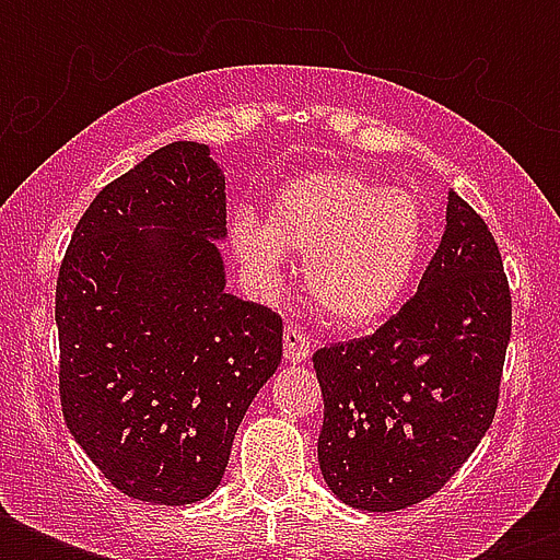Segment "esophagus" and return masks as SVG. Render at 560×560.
I'll return each mask as SVG.
<instances>
[{"mask_svg":"<svg viewBox=\"0 0 560 560\" xmlns=\"http://www.w3.org/2000/svg\"><path fill=\"white\" fill-rule=\"evenodd\" d=\"M311 358V342L305 340V334L288 325L284 328V360L288 363H305Z\"/></svg>","mask_w":560,"mask_h":560,"instance_id":"esophagus-1","label":"esophagus"}]
</instances>
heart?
Masks as SVG:
<instances>
[{"mask_svg": "<svg viewBox=\"0 0 560 560\" xmlns=\"http://www.w3.org/2000/svg\"><path fill=\"white\" fill-rule=\"evenodd\" d=\"M427 241L421 197L360 171L325 168L290 179L267 220L229 223L232 255L255 288L284 279V253L305 258V290L325 323L360 331L392 314L416 276Z\"/></svg>", "mask_w": 560, "mask_h": 560, "instance_id": "b5f03b06", "label": "heart"}]
</instances>
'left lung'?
Returning a JSON list of instances; mask_svg holds the SVG:
<instances>
[{
  "instance_id": "8db88e82",
  "label": "left lung",
  "mask_w": 560,
  "mask_h": 560,
  "mask_svg": "<svg viewBox=\"0 0 560 560\" xmlns=\"http://www.w3.org/2000/svg\"><path fill=\"white\" fill-rule=\"evenodd\" d=\"M512 293L486 220L447 191L418 293L363 340L314 354L319 470L342 503L398 512L433 497L494 421Z\"/></svg>"
}]
</instances>
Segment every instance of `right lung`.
Instances as JSON below:
<instances>
[{
	"label": "right lung",
	"instance_id": "add662e5",
	"mask_svg": "<svg viewBox=\"0 0 560 560\" xmlns=\"http://www.w3.org/2000/svg\"><path fill=\"white\" fill-rule=\"evenodd\" d=\"M223 237V168L171 142L90 202L60 264L66 427L133 500L209 497L281 363L279 316L226 293Z\"/></svg>",
	"mask_w": 560,
	"mask_h": 560
}]
</instances>
